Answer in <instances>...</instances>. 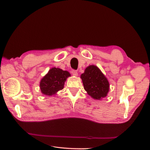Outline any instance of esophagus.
<instances>
[{
	"label": "esophagus",
	"mask_w": 150,
	"mask_h": 150,
	"mask_svg": "<svg viewBox=\"0 0 150 150\" xmlns=\"http://www.w3.org/2000/svg\"><path fill=\"white\" fill-rule=\"evenodd\" d=\"M71 73H72V75L74 76H77L78 75V71H76V70H72V71H71Z\"/></svg>",
	"instance_id": "1"
}]
</instances>
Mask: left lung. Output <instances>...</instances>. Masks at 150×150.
Masks as SVG:
<instances>
[{"mask_svg": "<svg viewBox=\"0 0 150 150\" xmlns=\"http://www.w3.org/2000/svg\"><path fill=\"white\" fill-rule=\"evenodd\" d=\"M81 78L85 91L93 99L100 100L107 96L110 84L97 66L91 65L86 67L84 73L81 75Z\"/></svg>", "mask_w": 150, "mask_h": 150, "instance_id": "obj_1", "label": "left lung"}]
</instances>
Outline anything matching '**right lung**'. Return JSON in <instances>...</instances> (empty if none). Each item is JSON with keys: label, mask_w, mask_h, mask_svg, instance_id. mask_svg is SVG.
<instances>
[{"label": "right lung", "mask_w": 150, "mask_h": 150, "mask_svg": "<svg viewBox=\"0 0 150 150\" xmlns=\"http://www.w3.org/2000/svg\"><path fill=\"white\" fill-rule=\"evenodd\" d=\"M71 76L69 72L59 68L52 67L43 77L40 82L41 93L47 96H52L64 88L66 79Z\"/></svg>", "instance_id": "right-lung-1"}]
</instances>
